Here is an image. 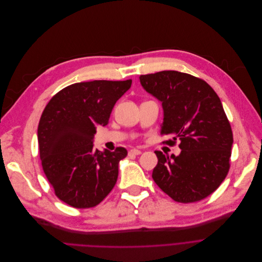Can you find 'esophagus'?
<instances>
[{"mask_svg":"<svg viewBox=\"0 0 262 262\" xmlns=\"http://www.w3.org/2000/svg\"><path fill=\"white\" fill-rule=\"evenodd\" d=\"M141 154V150H139V149H137V148H132V149H130L129 151H128V155L129 156H138V155H140Z\"/></svg>","mask_w":262,"mask_h":262,"instance_id":"34e87169","label":"esophagus"}]
</instances>
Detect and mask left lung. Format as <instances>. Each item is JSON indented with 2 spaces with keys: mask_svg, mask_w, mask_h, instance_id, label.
Masks as SVG:
<instances>
[{
  "mask_svg": "<svg viewBox=\"0 0 262 262\" xmlns=\"http://www.w3.org/2000/svg\"><path fill=\"white\" fill-rule=\"evenodd\" d=\"M143 89L162 102V135L180 141L179 156L155 150L158 164L152 179L174 201L196 202L225 180L233 143L230 123L213 88L203 79L166 70L139 76Z\"/></svg>",
  "mask_w": 262,
  "mask_h": 262,
  "instance_id": "left-lung-1",
  "label": "left lung"
}]
</instances>
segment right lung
<instances>
[{"label": "right lung", "mask_w": 262, "mask_h": 262, "mask_svg": "<svg viewBox=\"0 0 262 262\" xmlns=\"http://www.w3.org/2000/svg\"><path fill=\"white\" fill-rule=\"evenodd\" d=\"M132 80H93L70 84L52 97L38 126L43 171L57 197L76 208L99 204L115 187L125 147H94L98 125L106 126L116 102Z\"/></svg>", "instance_id": "right-lung-1"}]
</instances>
